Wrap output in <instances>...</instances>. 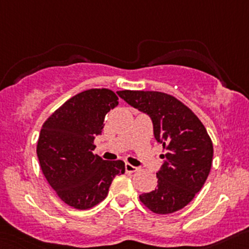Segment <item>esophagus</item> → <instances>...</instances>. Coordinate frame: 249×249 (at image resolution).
I'll list each match as a JSON object with an SVG mask.
<instances>
[{
  "mask_svg": "<svg viewBox=\"0 0 249 249\" xmlns=\"http://www.w3.org/2000/svg\"><path fill=\"white\" fill-rule=\"evenodd\" d=\"M125 171L129 172V173L136 172V171H139V167L134 166V165H131V164H125Z\"/></svg>",
  "mask_w": 249,
  "mask_h": 249,
  "instance_id": "esophagus-1",
  "label": "esophagus"
}]
</instances>
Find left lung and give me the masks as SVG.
<instances>
[{
	"instance_id": "8db88e82",
	"label": "left lung",
	"mask_w": 249,
	"mask_h": 249,
	"mask_svg": "<svg viewBox=\"0 0 249 249\" xmlns=\"http://www.w3.org/2000/svg\"><path fill=\"white\" fill-rule=\"evenodd\" d=\"M117 94L150 118L155 140L166 148L157 172L158 187L140 200L158 214L185 207L201 190L212 166L213 144L203 124L171 95L132 90Z\"/></svg>"
}]
</instances>
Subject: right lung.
Wrapping results in <instances>:
<instances>
[{"instance_id": "obj_1", "label": "right lung", "mask_w": 249, "mask_h": 249, "mask_svg": "<svg viewBox=\"0 0 249 249\" xmlns=\"http://www.w3.org/2000/svg\"><path fill=\"white\" fill-rule=\"evenodd\" d=\"M117 106L112 90H85L55 110L41 129L37 157L42 172L71 207H94L107 196L113 178L125 172L122 160L107 161L92 154L105 117Z\"/></svg>"}]
</instances>
